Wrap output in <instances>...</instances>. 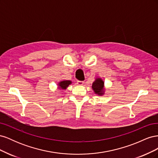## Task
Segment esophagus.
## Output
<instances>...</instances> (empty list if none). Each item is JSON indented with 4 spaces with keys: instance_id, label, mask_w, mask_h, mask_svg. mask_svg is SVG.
Instances as JSON below:
<instances>
[{
    "instance_id": "obj_1",
    "label": "esophagus",
    "mask_w": 158,
    "mask_h": 158,
    "mask_svg": "<svg viewBox=\"0 0 158 158\" xmlns=\"http://www.w3.org/2000/svg\"><path fill=\"white\" fill-rule=\"evenodd\" d=\"M84 81H77V84L79 85H82L84 84Z\"/></svg>"
}]
</instances>
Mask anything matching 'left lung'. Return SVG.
Here are the masks:
<instances>
[{
	"label": "left lung",
	"mask_w": 158,
	"mask_h": 158,
	"mask_svg": "<svg viewBox=\"0 0 158 158\" xmlns=\"http://www.w3.org/2000/svg\"><path fill=\"white\" fill-rule=\"evenodd\" d=\"M103 87L104 82L101 78H97L92 84V88L94 92L99 95H102L103 94Z\"/></svg>",
	"instance_id": "8db88e82"
}]
</instances>
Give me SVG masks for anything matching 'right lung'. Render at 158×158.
I'll return each instance as SVG.
<instances>
[{"mask_svg": "<svg viewBox=\"0 0 158 158\" xmlns=\"http://www.w3.org/2000/svg\"><path fill=\"white\" fill-rule=\"evenodd\" d=\"M71 83H72L71 81H70V80L61 81V82H59V88H61V89H65Z\"/></svg>", "mask_w": 158, "mask_h": 158, "instance_id": "1", "label": "right lung"}]
</instances>
